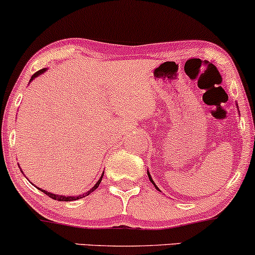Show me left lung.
Returning a JSON list of instances; mask_svg holds the SVG:
<instances>
[{
    "instance_id": "left-lung-1",
    "label": "left lung",
    "mask_w": 255,
    "mask_h": 255,
    "mask_svg": "<svg viewBox=\"0 0 255 255\" xmlns=\"http://www.w3.org/2000/svg\"><path fill=\"white\" fill-rule=\"evenodd\" d=\"M148 178H149V180H151V182H152V184H153V185H154V186H155V189H157V190H159V189L157 188V185H155V184H154V182H153V179H152L151 174H149V173H148Z\"/></svg>"
}]
</instances>
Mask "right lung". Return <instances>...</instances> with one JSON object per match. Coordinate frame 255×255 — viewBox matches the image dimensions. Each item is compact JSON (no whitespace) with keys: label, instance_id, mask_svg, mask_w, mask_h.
<instances>
[{"label":"right lung","instance_id":"1","mask_svg":"<svg viewBox=\"0 0 255 255\" xmlns=\"http://www.w3.org/2000/svg\"><path fill=\"white\" fill-rule=\"evenodd\" d=\"M46 71V69H42V70H39V71H36L34 75L32 76V78H30V81H32L33 78H35L36 76H39V75H41V73H44ZM102 178H103V173H102V176H101V178H100V180H98V182L95 184V186L93 189H90L89 190L88 192H85L84 195H79V196H77V197H72V196H67V197H65V196H60V195H54V194H51V192H47V191H45V190H41V189H39V190H41L42 192H44L45 195H47L48 197H51L52 199H54V201H59V202H70V201H76V199H79V198H83V197H87L88 195H90L91 192L94 191V190H96L97 188H98V185H100V183L102 182Z\"/></svg>","mask_w":255,"mask_h":255}]
</instances>
